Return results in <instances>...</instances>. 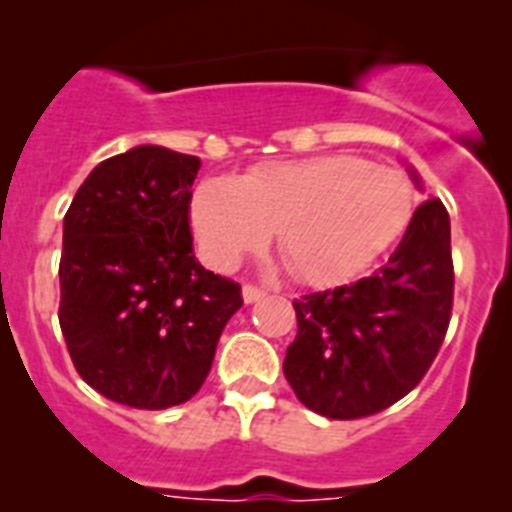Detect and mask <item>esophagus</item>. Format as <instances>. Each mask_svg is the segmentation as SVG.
Instances as JSON below:
<instances>
[{
    "label": "esophagus",
    "mask_w": 512,
    "mask_h": 512,
    "mask_svg": "<svg viewBox=\"0 0 512 512\" xmlns=\"http://www.w3.org/2000/svg\"><path fill=\"white\" fill-rule=\"evenodd\" d=\"M264 297H266L264 289L253 287V284H246V287H243V302H246V305H253V302L264 300Z\"/></svg>",
    "instance_id": "esophagus-1"
}]
</instances>
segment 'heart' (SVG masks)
<instances>
[{
    "mask_svg": "<svg viewBox=\"0 0 512 512\" xmlns=\"http://www.w3.org/2000/svg\"><path fill=\"white\" fill-rule=\"evenodd\" d=\"M415 212L408 174L359 156L279 161L241 179L207 176L192 194V228L202 253L230 269L277 243L307 284L356 277L405 233Z\"/></svg>",
    "mask_w": 512,
    "mask_h": 512,
    "instance_id": "1",
    "label": "heart"
}]
</instances>
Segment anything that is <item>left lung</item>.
I'll return each instance as SVG.
<instances>
[{
  "mask_svg": "<svg viewBox=\"0 0 512 512\" xmlns=\"http://www.w3.org/2000/svg\"><path fill=\"white\" fill-rule=\"evenodd\" d=\"M420 187V176L410 169ZM454 302L451 223L425 200L390 261L356 284L295 300L284 377L312 413L354 420L390 408L436 359Z\"/></svg>",
  "mask_w": 512,
  "mask_h": 512,
  "instance_id": "left-lung-1",
  "label": "left lung"
}]
</instances>
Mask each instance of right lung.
<instances>
[{"label":"right lung","mask_w":512,"mask_h":512,"mask_svg":"<svg viewBox=\"0 0 512 512\" xmlns=\"http://www.w3.org/2000/svg\"><path fill=\"white\" fill-rule=\"evenodd\" d=\"M200 158L135 146L94 166L63 217V338L107 400L166 410L200 392L241 287L194 259Z\"/></svg>","instance_id":"obj_1"}]
</instances>
